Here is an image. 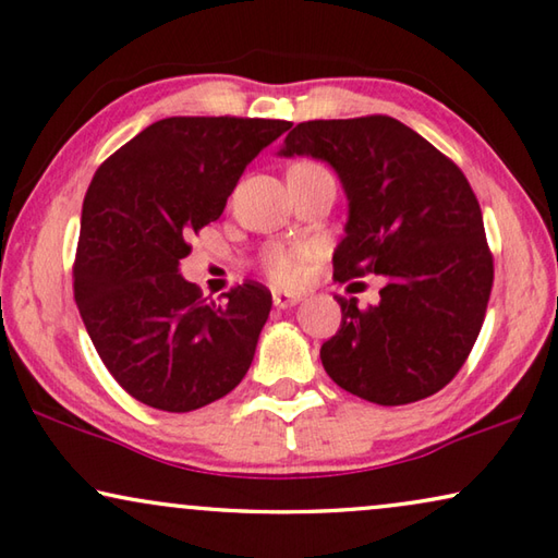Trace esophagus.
Returning <instances> with one entry per match:
<instances>
[{
	"mask_svg": "<svg viewBox=\"0 0 558 558\" xmlns=\"http://www.w3.org/2000/svg\"><path fill=\"white\" fill-rule=\"evenodd\" d=\"M302 298L300 295H290V292H282V290H272V305L278 310H288L292 305H298Z\"/></svg>",
	"mask_w": 558,
	"mask_h": 558,
	"instance_id": "esophagus-1",
	"label": "esophagus"
}]
</instances>
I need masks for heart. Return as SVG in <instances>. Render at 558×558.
<instances>
[{
    "instance_id": "obj_1",
    "label": "heart",
    "mask_w": 558,
    "mask_h": 558,
    "mask_svg": "<svg viewBox=\"0 0 558 558\" xmlns=\"http://www.w3.org/2000/svg\"><path fill=\"white\" fill-rule=\"evenodd\" d=\"M298 166H312V163H298ZM310 258H312L310 244L272 246L266 251V256H263V268H266L268 278L276 282L278 288H292L305 278Z\"/></svg>"
}]
</instances>
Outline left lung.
I'll return each instance as SVG.
<instances>
[{"instance_id":"obj_1","label":"left lung","mask_w":558,"mask_h":558,"mask_svg":"<svg viewBox=\"0 0 558 558\" xmlns=\"http://www.w3.org/2000/svg\"><path fill=\"white\" fill-rule=\"evenodd\" d=\"M280 156L327 160L347 192L333 278L388 280L366 310L337 298L341 327L322 343L324 371L385 408L439 392L469 359L493 290V253L469 180L417 131L383 114L302 121Z\"/></svg>"}]
</instances>
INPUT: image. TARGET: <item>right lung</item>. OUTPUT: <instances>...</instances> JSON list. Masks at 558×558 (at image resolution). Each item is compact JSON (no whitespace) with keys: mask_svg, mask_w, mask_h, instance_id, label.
<instances>
[{"mask_svg":"<svg viewBox=\"0 0 558 558\" xmlns=\"http://www.w3.org/2000/svg\"><path fill=\"white\" fill-rule=\"evenodd\" d=\"M292 124L168 117L111 154L89 182L73 288L99 359L131 398L192 412L246 376L272 298L260 282L207 302L180 276L187 239L217 221L246 166Z\"/></svg>","mask_w":558,"mask_h":558,"instance_id":"add662e5","label":"right lung"}]
</instances>
